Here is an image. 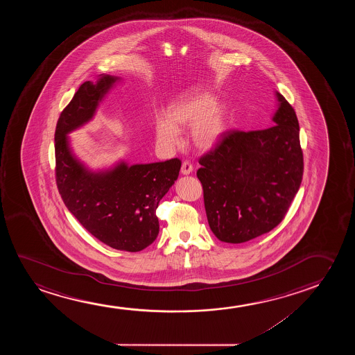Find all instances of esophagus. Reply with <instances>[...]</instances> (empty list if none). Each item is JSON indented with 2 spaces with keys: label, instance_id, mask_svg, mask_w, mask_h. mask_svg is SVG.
Listing matches in <instances>:
<instances>
[{
  "label": "esophagus",
  "instance_id": "obj_1",
  "mask_svg": "<svg viewBox=\"0 0 355 355\" xmlns=\"http://www.w3.org/2000/svg\"><path fill=\"white\" fill-rule=\"evenodd\" d=\"M180 172H182V175H190L193 172V165L188 162V161H184L183 165H182V168H180Z\"/></svg>",
  "mask_w": 355,
  "mask_h": 355
}]
</instances>
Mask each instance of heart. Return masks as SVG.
Instances as JSON below:
<instances>
[{"instance_id": "b5f03b06", "label": "heart", "mask_w": 355, "mask_h": 355, "mask_svg": "<svg viewBox=\"0 0 355 355\" xmlns=\"http://www.w3.org/2000/svg\"><path fill=\"white\" fill-rule=\"evenodd\" d=\"M189 126L191 144L200 151L212 150L227 133L228 114L212 93L194 88L177 98L167 115L157 116L156 141L161 146L175 149L180 146V128Z\"/></svg>"}]
</instances>
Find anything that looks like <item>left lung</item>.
<instances>
[{"instance_id": "8db88e82", "label": "left lung", "mask_w": 355, "mask_h": 355, "mask_svg": "<svg viewBox=\"0 0 355 355\" xmlns=\"http://www.w3.org/2000/svg\"><path fill=\"white\" fill-rule=\"evenodd\" d=\"M272 127L230 132L200 159L209 228L220 241L241 243L270 232L301 185L303 154L296 112L275 91Z\"/></svg>"}]
</instances>
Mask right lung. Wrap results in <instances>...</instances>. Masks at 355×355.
Here are the masks:
<instances>
[{
    "instance_id": "obj_1",
    "label": "right lung",
    "mask_w": 355,
    "mask_h": 355,
    "mask_svg": "<svg viewBox=\"0 0 355 355\" xmlns=\"http://www.w3.org/2000/svg\"><path fill=\"white\" fill-rule=\"evenodd\" d=\"M122 78L101 73L83 83L60 114L55 143L59 194L83 228L110 248L138 252L159 234L156 209L180 175V159L131 165L123 159L93 170L71 146L70 133L92 121L103 101Z\"/></svg>"
}]
</instances>
